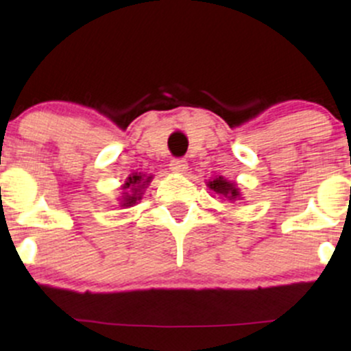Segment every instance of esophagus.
<instances>
[{"instance_id":"1","label":"esophagus","mask_w":351,"mask_h":351,"mask_svg":"<svg viewBox=\"0 0 351 351\" xmlns=\"http://www.w3.org/2000/svg\"><path fill=\"white\" fill-rule=\"evenodd\" d=\"M170 170L173 173H184L188 170V163L184 162L183 158H175V160H171Z\"/></svg>"}]
</instances>
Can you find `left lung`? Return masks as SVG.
<instances>
[{
	"instance_id": "left-lung-1",
	"label": "left lung",
	"mask_w": 351,
	"mask_h": 351,
	"mask_svg": "<svg viewBox=\"0 0 351 351\" xmlns=\"http://www.w3.org/2000/svg\"><path fill=\"white\" fill-rule=\"evenodd\" d=\"M209 188L213 189V191L219 193V195H223L224 198L228 199H236L237 196H239V191H237L234 183H229L223 178V176H219V178L209 181Z\"/></svg>"
}]
</instances>
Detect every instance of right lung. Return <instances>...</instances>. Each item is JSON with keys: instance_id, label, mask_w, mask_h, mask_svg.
<instances>
[{"instance_id": "obj_1", "label": "right lung", "mask_w": 351, "mask_h": 351, "mask_svg": "<svg viewBox=\"0 0 351 351\" xmlns=\"http://www.w3.org/2000/svg\"><path fill=\"white\" fill-rule=\"evenodd\" d=\"M152 176L148 178H143L142 175H134L128 176L127 183L123 184V198H122V206H134L138 199H142V188L145 184L150 183Z\"/></svg>"}]
</instances>
